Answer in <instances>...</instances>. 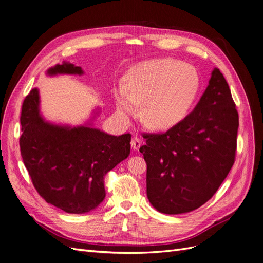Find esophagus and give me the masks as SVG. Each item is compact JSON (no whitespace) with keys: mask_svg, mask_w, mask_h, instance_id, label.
<instances>
[{"mask_svg":"<svg viewBox=\"0 0 263 263\" xmlns=\"http://www.w3.org/2000/svg\"><path fill=\"white\" fill-rule=\"evenodd\" d=\"M130 145H132V148L134 150L137 151V150H139V148L141 146V140L138 137H134L132 139V141H130Z\"/></svg>","mask_w":263,"mask_h":263,"instance_id":"obj_1","label":"esophagus"}]
</instances>
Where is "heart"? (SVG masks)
Segmentation results:
<instances>
[{"instance_id":"b5f03b06","label":"heart","mask_w":263,"mask_h":263,"mask_svg":"<svg viewBox=\"0 0 263 263\" xmlns=\"http://www.w3.org/2000/svg\"><path fill=\"white\" fill-rule=\"evenodd\" d=\"M200 76L192 66L171 58L142 61L114 89L118 115L125 122L136 116L155 129H168L184 118L200 91Z\"/></svg>"}]
</instances>
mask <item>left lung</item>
Wrapping results in <instances>:
<instances>
[{"label":"left lung","instance_id":"8db88e82","mask_svg":"<svg viewBox=\"0 0 263 263\" xmlns=\"http://www.w3.org/2000/svg\"><path fill=\"white\" fill-rule=\"evenodd\" d=\"M227 81L214 68L195 108L164 134L145 135L147 196L160 213L192 212L216 193L235 161L239 121Z\"/></svg>","mask_w":263,"mask_h":263}]
</instances>
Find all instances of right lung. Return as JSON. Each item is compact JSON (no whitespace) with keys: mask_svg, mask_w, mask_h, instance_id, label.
<instances>
[{"mask_svg":"<svg viewBox=\"0 0 263 263\" xmlns=\"http://www.w3.org/2000/svg\"><path fill=\"white\" fill-rule=\"evenodd\" d=\"M84 71L63 61L46 74L82 76ZM100 108L77 126L47 121L34 87L22 106L20 138L24 164L37 192L47 203L70 214H85L105 198L104 176L129 156L130 134L114 136L93 126Z\"/></svg>","mask_w":263,"mask_h":263,"instance_id":"add662e5","label":"right lung"}]
</instances>
